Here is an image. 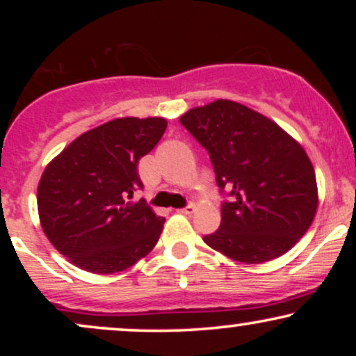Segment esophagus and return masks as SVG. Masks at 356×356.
<instances>
[{
    "label": "esophagus",
    "mask_w": 356,
    "mask_h": 356,
    "mask_svg": "<svg viewBox=\"0 0 356 356\" xmlns=\"http://www.w3.org/2000/svg\"><path fill=\"white\" fill-rule=\"evenodd\" d=\"M194 211H195V206H194V204H189V206L182 207V209H177L179 214H186V216H191L192 212H194Z\"/></svg>",
    "instance_id": "esophagus-1"
}]
</instances>
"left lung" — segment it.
<instances>
[{
  "label": "left lung",
  "mask_w": 356,
  "mask_h": 356,
  "mask_svg": "<svg viewBox=\"0 0 356 356\" xmlns=\"http://www.w3.org/2000/svg\"><path fill=\"white\" fill-rule=\"evenodd\" d=\"M181 124L209 152L220 192V226L204 243L239 263L283 256L303 238L318 207L316 175L305 149L246 105L216 100Z\"/></svg>",
  "instance_id": "obj_1"
}]
</instances>
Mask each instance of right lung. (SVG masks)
<instances>
[{"instance_id": "obj_1", "label": "right lung", "mask_w": 356, "mask_h": 356, "mask_svg": "<svg viewBox=\"0 0 356 356\" xmlns=\"http://www.w3.org/2000/svg\"><path fill=\"white\" fill-rule=\"evenodd\" d=\"M162 117H124L76 137L40 179L43 232L70 263L95 275H113L152 251L165 219L132 202L142 189L137 164L164 136Z\"/></svg>"}]
</instances>
